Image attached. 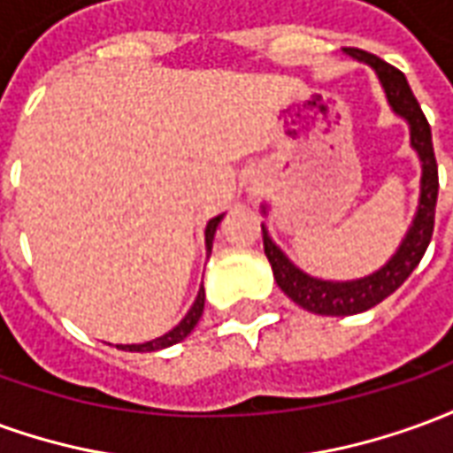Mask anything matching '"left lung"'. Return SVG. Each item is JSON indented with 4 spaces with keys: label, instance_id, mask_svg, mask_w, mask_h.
Wrapping results in <instances>:
<instances>
[{
    "label": "left lung",
    "instance_id": "8db88e82",
    "mask_svg": "<svg viewBox=\"0 0 453 453\" xmlns=\"http://www.w3.org/2000/svg\"><path fill=\"white\" fill-rule=\"evenodd\" d=\"M344 50L351 58L364 60L376 70L393 111L400 113L403 119H408L412 148L418 150L419 159H422V196H419L418 218H415V223L410 227L408 237L400 245L395 257L380 272L366 276V279H359V281H344V284L337 281L334 284V281H320V279L303 274L301 269H296L286 259L284 252L272 242V237L266 235L265 226H262L265 255L272 265L279 288L294 303L318 315L364 313V311L380 303L383 298H388L395 288H400L427 252L429 240L434 233V208H437L439 194L437 157H434V148H432V130H429V123L419 109L415 94L410 89L405 74L400 73L398 67H393V65L380 60L376 55L366 53V50H359V48H344Z\"/></svg>",
    "mask_w": 453,
    "mask_h": 453
}]
</instances>
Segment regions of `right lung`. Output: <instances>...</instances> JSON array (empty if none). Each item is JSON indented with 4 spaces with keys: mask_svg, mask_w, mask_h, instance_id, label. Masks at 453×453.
I'll return each instance as SVG.
<instances>
[{
    "mask_svg": "<svg viewBox=\"0 0 453 453\" xmlns=\"http://www.w3.org/2000/svg\"><path fill=\"white\" fill-rule=\"evenodd\" d=\"M223 220V216H216L208 220L206 226V245L208 250H211V242H213V235H216V227L218 223ZM203 301H206V294H203V288L198 291L196 296V303L191 305V311L187 313V318L181 320V323L172 330V333L162 334V337H157V340L152 342H145V344H126V347H120V349H128V351H155V349H165V347H172V344H177V342H181L184 337H187L194 327H196L198 318H201V313H203Z\"/></svg>",
    "mask_w": 453,
    "mask_h": 453,
    "instance_id": "right-lung-1",
    "label": "right lung"
}]
</instances>
